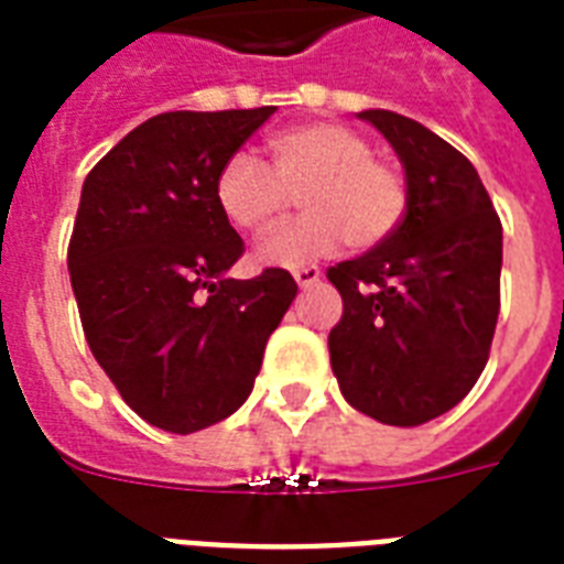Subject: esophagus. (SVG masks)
Returning <instances> with one entry per match:
<instances>
[{
	"instance_id": "obj_1",
	"label": "esophagus",
	"mask_w": 564,
	"mask_h": 564,
	"mask_svg": "<svg viewBox=\"0 0 564 564\" xmlns=\"http://www.w3.org/2000/svg\"><path fill=\"white\" fill-rule=\"evenodd\" d=\"M294 279H297L300 288L315 285V282L322 279V267H297V270H294Z\"/></svg>"
}]
</instances>
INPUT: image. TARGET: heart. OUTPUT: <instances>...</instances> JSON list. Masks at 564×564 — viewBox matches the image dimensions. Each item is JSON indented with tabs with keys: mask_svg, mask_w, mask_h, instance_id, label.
Here are the masks:
<instances>
[{
	"mask_svg": "<svg viewBox=\"0 0 564 564\" xmlns=\"http://www.w3.org/2000/svg\"><path fill=\"white\" fill-rule=\"evenodd\" d=\"M267 150L273 171L252 152H234L216 176V207L242 234L273 228L291 207V195L303 192L306 216L258 242V264H310L345 240L372 249L405 219V176L397 164L376 159L360 131L306 122L273 134Z\"/></svg>",
	"mask_w": 564,
	"mask_h": 564,
	"instance_id": "heart-1",
	"label": "heart"
}]
</instances>
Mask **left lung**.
I'll return each mask as SVG.
<instances>
[{
	"instance_id": "obj_1",
	"label": "left lung",
	"mask_w": 564,
	"mask_h": 564,
	"mask_svg": "<svg viewBox=\"0 0 564 564\" xmlns=\"http://www.w3.org/2000/svg\"><path fill=\"white\" fill-rule=\"evenodd\" d=\"M400 155V228L327 270L343 318L327 336L333 376L357 412L421 426L475 388L499 322L501 221L466 155L393 110H364Z\"/></svg>"
}]
</instances>
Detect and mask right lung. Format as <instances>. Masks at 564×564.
Here are the masks:
<instances>
[{
	"instance_id": "1",
	"label": "right lung",
	"mask_w": 564,
	"mask_h": 564,
	"mask_svg": "<svg viewBox=\"0 0 564 564\" xmlns=\"http://www.w3.org/2000/svg\"><path fill=\"white\" fill-rule=\"evenodd\" d=\"M273 110L159 113L86 174L68 242L86 343L131 412L167 433L240 409L297 297L282 267L225 279L242 240L216 176Z\"/></svg>"
}]
</instances>
